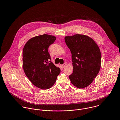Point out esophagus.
I'll return each mask as SVG.
<instances>
[{"mask_svg": "<svg viewBox=\"0 0 120 120\" xmlns=\"http://www.w3.org/2000/svg\"><path fill=\"white\" fill-rule=\"evenodd\" d=\"M62 65V66L63 67H65V66L66 65V63H64V64H63V65Z\"/></svg>", "mask_w": 120, "mask_h": 120, "instance_id": "1", "label": "esophagus"}]
</instances>
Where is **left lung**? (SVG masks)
<instances>
[{"label": "left lung", "instance_id": "obj_1", "mask_svg": "<svg viewBox=\"0 0 120 120\" xmlns=\"http://www.w3.org/2000/svg\"><path fill=\"white\" fill-rule=\"evenodd\" d=\"M71 53L73 73L69 76L72 84L78 88L89 86L101 67V53L95 41L89 37L75 34L65 37Z\"/></svg>", "mask_w": 120, "mask_h": 120}]
</instances>
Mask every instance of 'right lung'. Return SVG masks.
<instances>
[{
  "label": "right lung",
  "instance_id": "right-lung-1",
  "mask_svg": "<svg viewBox=\"0 0 120 120\" xmlns=\"http://www.w3.org/2000/svg\"><path fill=\"white\" fill-rule=\"evenodd\" d=\"M56 37L48 34L36 36L25 44L22 53L23 68L26 75L37 87L47 89L55 84L60 72L51 62L48 52Z\"/></svg>",
  "mask_w": 120,
  "mask_h": 120
}]
</instances>
